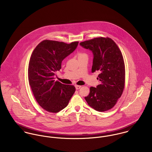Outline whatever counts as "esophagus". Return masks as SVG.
I'll use <instances>...</instances> for the list:
<instances>
[{"mask_svg":"<svg viewBox=\"0 0 152 152\" xmlns=\"http://www.w3.org/2000/svg\"><path fill=\"white\" fill-rule=\"evenodd\" d=\"M81 88V86H75V88H76V89H80Z\"/></svg>","mask_w":152,"mask_h":152,"instance_id":"34e87169","label":"esophagus"}]
</instances>
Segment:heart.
I'll use <instances>...</instances> for the list:
<instances>
[{
  "label": "heart",
  "instance_id": "b5f03b06",
  "mask_svg": "<svg viewBox=\"0 0 152 152\" xmlns=\"http://www.w3.org/2000/svg\"><path fill=\"white\" fill-rule=\"evenodd\" d=\"M78 57H87V54L86 53H82V52H81V53H78Z\"/></svg>",
  "mask_w": 152,
  "mask_h": 152
}]
</instances>
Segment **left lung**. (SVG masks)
<instances>
[{
	"mask_svg": "<svg viewBox=\"0 0 152 152\" xmlns=\"http://www.w3.org/2000/svg\"><path fill=\"white\" fill-rule=\"evenodd\" d=\"M80 44L94 54L92 72L99 71L101 84L91 87L85 97L88 104L99 112L112 108L121 96L125 83V66L121 51L109 37H96Z\"/></svg>",
	"mask_w": 152,
	"mask_h": 152,
	"instance_id": "1",
	"label": "left lung"
}]
</instances>
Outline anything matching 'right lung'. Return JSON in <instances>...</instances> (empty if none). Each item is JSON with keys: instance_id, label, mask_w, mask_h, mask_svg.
Wrapping results in <instances>:
<instances>
[{"instance_id": "right-lung-1", "label": "right lung", "mask_w": 152, "mask_h": 152, "mask_svg": "<svg viewBox=\"0 0 152 152\" xmlns=\"http://www.w3.org/2000/svg\"><path fill=\"white\" fill-rule=\"evenodd\" d=\"M78 42L66 44L44 40L33 50L28 63V79L34 96L47 112L57 113L65 108L75 91L74 86L55 81L62 61L77 48Z\"/></svg>"}]
</instances>
